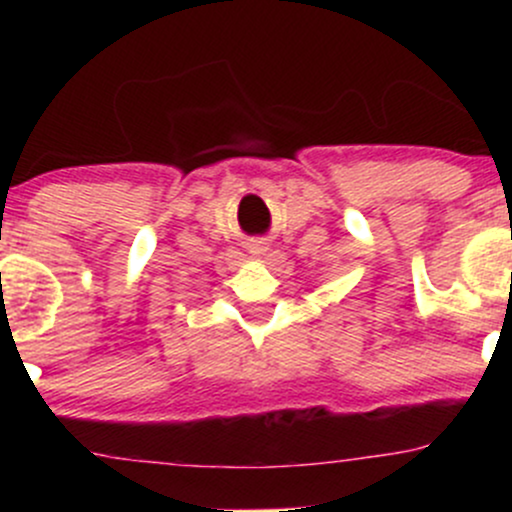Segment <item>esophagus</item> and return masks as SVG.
<instances>
[{"mask_svg": "<svg viewBox=\"0 0 512 512\" xmlns=\"http://www.w3.org/2000/svg\"><path fill=\"white\" fill-rule=\"evenodd\" d=\"M267 250H269V243H264V240H252V243H250V252H252V255L260 257V255H264V252H267Z\"/></svg>", "mask_w": 512, "mask_h": 512, "instance_id": "1", "label": "esophagus"}]
</instances>
